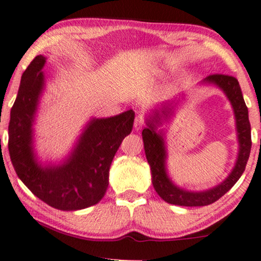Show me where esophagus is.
I'll return each instance as SVG.
<instances>
[{
  "label": "esophagus",
  "instance_id": "34e87169",
  "mask_svg": "<svg viewBox=\"0 0 261 261\" xmlns=\"http://www.w3.org/2000/svg\"><path fill=\"white\" fill-rule=\"evenodd\" d=\"M144 125H145V117H144L142 114H139L135 119V129L138 131L141 130Z\"/></svg>",
  "mask_w": 261,
  "mask_h": 261
}]
</instances>
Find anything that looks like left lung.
<instances>
[{
	"label": "left lung",
	"mask_w": 261,
	"mask_h": 261,
	"mask_svg": "<svg viewBox=\"0 0 261 261\" xmlns=\"http://www.w3.org/2000/svg\"><path fill=\"white\" fill-rule=\"evenodd\" d=\"M203 83L217 85L224 91L231 102L233 111H234L237 134H238V158L228 177L215 188L201 192H191L174 185L166 173L164 138H163L162 132H155L157 126L162 124L163 119H168L173 110V103H165L162 109L155 110L154 114L147 120V127L143 130L142 136L144 150H145L147 163L151 168V174H152V185L159 197L169 204L179 206H205L215 203L227 191H230L232 186L242 177L246 168L248 157H250L252 146L251 124L248 120V110L245 104L238 80L233 76L215 73V75L206 77Z\"/></svg>",
	"instance_id": "left-lung-1"
}]
</instances>
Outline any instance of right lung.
Listing matches in <instances>:
<instances>
[{
	"mask_svg": "<svg viewBox=\"0 0 261 261\" xmlns=\"http://www.w3.org/2000/svg\"><path fill=\"white\" fill-rule=\"evenodd\" d=\"M45 57L38 55L23 72L10 111L8 149L19 179L45 204L76 211L98 203L109 185V170L123 139L134 126L135 112L93 118L63 164L42 166L33 147V123L44 88Z\"/></svg>",
	"mask_w": 261,
	"mask_h": 261,
	"instance_id": "obj_1",
	"label": "right lung"
}]
</instances>
